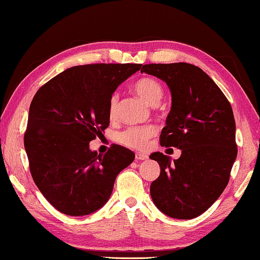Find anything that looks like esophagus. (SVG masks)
I'll list each match as a JSON object with an SVG mask.
<instances>
[{
    "mask_svg": "<svg viewBox=\"0 0 260 260\" xmlns=\"http://www.w3.org/2000/svg\"><path fill=\"white\" fill-rule=\"evenodd\" d=\"M147 157H148V156H147V154H143V153H137V154H135V160H137V161L146 160Z\"/></svg>",
    "mask_w": 260,
    "mask_h": 260,
    "instance_id": "obj_1",
    "label": "esophagus"
}]
</instances>
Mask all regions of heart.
Listing matches in <instances>:
<instances>
[{
	"instance_id": "obj_1",
	"label": "heart",
	"mask_w": 260,
	"mask_h": 260,
	"mask_svg": "<svg viewBox=\"0 0 260 260\" xmlns=\"http://www.w3.org/2000/svg\"><path fill=\"white\" fill-rule=\"evenodd\" d=\"M133 88L137 94L140 96L143 102L148 104L150 106H156L164 95L161 84L153 78H141L137 80L133 85ZM118 111V95L113 94L111 96L110 103H108V115L110 118H114L117 115ZM155 133L153 127H143V128H128L125 132L119 134L118 140L120 143L132 148H143L148 139Z\"/></svg>"
}]
</instances>
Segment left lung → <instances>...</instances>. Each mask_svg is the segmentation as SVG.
Listing matches in <instances>:
<instances>
[{
	"label": "left lung",
	"mask_w": 260,
	"mask_h": 260,
	"mask_svg": "<svg viewBox=\"0 0 260 260\" xmlns=\"http://www.w3.org/2000/svg\"><path fill=\"white\" fill-rule=\"evenodd\" d=\"M143 72L167 84L172 107L160 143L181 149L174 161L160 152L150 154L161 168L150 184V196L165 215L195 218L216 202L229 182L237 157L234 112L215 81L195 65L146 64Z\"/></svg>",
	"instance_id": "obj_1"
}]
</instances>
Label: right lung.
I'll list each match as a JSON object with an SVG mask.
<instances>
[{
	"mask_svg": "<svg viewBox=\"0 0 260 260\" xmlns=\"http://www.w3.org/2000/svg\"><path fill=\"white\" fill-rule=\"evenodd\" d=\"M141 64L73 67L43 85L29 108L24 148L30 172L58 211L86 216L110 200L114 181L135 155L114 145L105 154L90 142L110 125L108 103Z\"/></svg>",
	"mask_w": 260,
	"mask_h": 260,
	"instance_id": "add662e5",
	"label": "right lung"
}]
</instances>
